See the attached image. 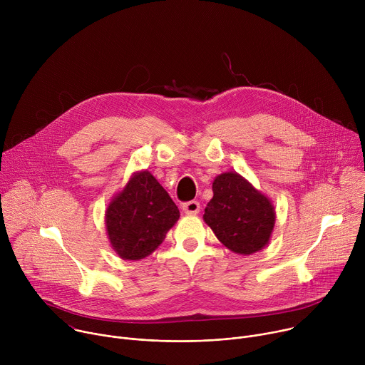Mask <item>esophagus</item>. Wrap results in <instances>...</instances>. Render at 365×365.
<instances>
[{
	"label": "esophagus",
	"instance_id": "esophagus-1",
	"mask_svg": "<svg viewBox=\"0 0 365 365\" xmlns=\"http://www.w3.org/2000/svg\"><path fill=\"white\" fill-rule=\"evenodd\" d=\"M182 210L187 215H196L200 211V203L197 200H189L182 205Z\"/></svg>",
	"mask_w": 365,
	"mask_h": 365
}]
</instances>
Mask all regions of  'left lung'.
<instances>
[{
  "label": "left lung",
  "instance_id": "obj_1",
  "mask_svg": "<svg viewBox=\"0 0 365 365\" xmlns=\"http://www.w3.org/2000/svg\"><path fill=\"white\" fill-rule=\"evenodd\" d=\"M214 196L203 221L231 251L250 255L263 250L272 237L276 212L270 199L235 172L215 178Z\"/></svg>",
  "mask_w": 365,
  "mask_h": 365
}]
</instances>
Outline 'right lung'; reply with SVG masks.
<instances>
[{
    "instance_id": "add662e5",
    "label": "right lung",
    "mask_w": 365,
    "mask_h": 365,
    "mask_svg": "<svg viewBox=\"0 0 365 365\" xmlns=\"http://www.w3.org/2000/svg\"><path fill=\"white\" fill-rule=\"evenodd\" d=\"M179 217L176 203L150 172L134 173L106 211L111 247L124 259H141L163 242Z\"/></svg>"
}]
</instances>
